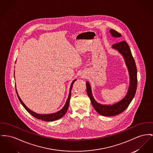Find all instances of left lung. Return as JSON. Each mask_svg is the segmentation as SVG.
I'll return each mask as SVG.
<instances>
[{"label": "left lung", "instance_id": "obj_1", "mask_svg": "<svg viewBox=\"0 0 153 153\" xmlns=\"http://www.w3.org/2000/svg\"><path fill=\"white\" fill-rule=\"evenodd\" d=\"M113 37H120L121 35L113 29L109 30ZM111 48L121 54L125 61L129 76V84L126 95L120 100L113 104L103 105L97 102L94 99L91 86L88 81L86 82L87 94L95 110L100 115L103 116H114L123 112L134 99L137 88V69L135 60L132 56L131 49L125 41L121 42L111 46Z\"/></svg>", "mask_w": 153, "mask_h": 153}]
</instances>
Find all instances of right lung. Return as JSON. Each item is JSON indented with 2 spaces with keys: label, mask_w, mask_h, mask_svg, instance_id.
Masks as SVG:
<instances>
[{
  "label": "right lung",
  "mask_w": 153,
  "mask_h": 153,
  "mask_svg": "<svg viewBox=\"0 0 153 153\" xmlns=\"http://www.w3.org/2000/svg\"><path fill=\"white\" fill-rule=\"evenodd\" d=\"M14 74H15V72H14ZM15 77V76H14ZM76 81V79H74L73 81H72V84L71 85L70 87V90H69V95L68 97V99L66 100V102L64 105L63 108H62L60 110L53 113H50V114H38L36 113L35 112L33 111L32 110H30L27 106L24 104V103L22 102V100L20 98L19 96L18 95V92L16 88V92L18 96V99L19 100L21 103L22 104V105L24 107V108L26 109V110L27 112L30 114L32 116H33V117H35L36 118L39 119V120H42L43 121H45L46 122H48V121H54L55 120H57L58 119H60L61 118L63 117V116L66 114L68 108H69V102H70V99H71V91H72V87L73 85V83Z\"/></svg>",
  "instance_id": "1"
}]
</instances>
